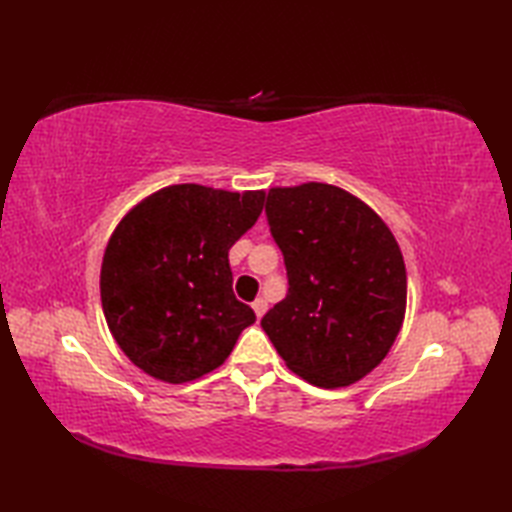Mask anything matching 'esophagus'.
Here are the masks:
<instances>
[{
  "mask_svg": "<svg viewBox=\"0 0 512 512\" xmlns=\"http://www.w3.org/2000/svg\"><path fill=\"white\" fill-rule=\"evenodd\" d=\"M266 301L264 299H255L253 301V310H255V314H257V319H262L264 317V312H266Z\"/></svg>",
  "mask_w": 512,
  "mask_h": 512,
  "instance_id": "34e87169",
  "label": "esophagus"
}]
</instances>
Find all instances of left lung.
<instances>
[{
    "label": "left lung",
    "instance_id": "1",
    "mask_svg": "<svg viewBox=\"0 0 512 512\" xmlns=\"http://www.w3.org/2000/svg\"><path fill=\"white\" fill-rule=\"evenodd\" d=\"M266 215L290 286L264 314L268 339L310 385L365 378L405 319L407 270L394 233L363 200L323 182L273 187Z\"/></svg>",
    "mask_w": 512,
    "mask_h": 512
}]
</instances>
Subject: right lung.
Here are the masks:
<instances>
[{
	"label": "right lung",
	"mask_w": 512,
	"mask_h": 512,
	"mask_svg": "<svg viewBox=\"0 0 512 512\" xmlns=\"http://www.w3.org/2000/svg\"><path fill=\"white\" fill-rule=\"evenodd\" d=\"M266 191L171 184L129 209L107 242L101 303L114 341L171 385L220 367L255 312L233 295L228 250L257 222Z\"/></svg>",
	"instance_id": "1"
}]
</instances>
